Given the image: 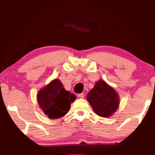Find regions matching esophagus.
Wrapping results in <instances>:
<instances>
[{
    "instance_id": "esophagus-1",
    "label": "esophagus",
    "mask_w": 155,
    "mask_h": 155,
    "mask_svg": "<svg viewBox=\"0 0 155 155\" xmlns=\"http://www.w3.org/2000/svg\"><path fill=\"white\" fill-rule=\"evenodd\" d=\"M78 97H79V98H80V99L84 98V94H83V93H80V94H78Z\"/></svg>"
}]
</instances>
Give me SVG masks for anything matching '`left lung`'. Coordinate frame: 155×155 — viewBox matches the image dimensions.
I'll use <instances>...</instances> for the list:
<instances>
[{"mask_svg": "<svg viewBox=\"0 0 155 155\" xmlns=\"http://www.w3.org/2000/svg\"><path fill=\"white\" fill-rule=\"evenodd\" d=\"M87 99L95 114L109 118L116 111L119 106V96L114 89L104 80H99L88 92Z\"/></svg>", "mask_w": 155, "mask_h": 155, "instance_id": "left-lung-1", "label": "left lung"}]
</instances>
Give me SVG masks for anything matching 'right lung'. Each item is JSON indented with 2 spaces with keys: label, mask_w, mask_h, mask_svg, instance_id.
Segmentation results:
<instances>
[{
  "label": "right lung",
  "mask_w": 155,
  "mask_h": 155,
  "mask_svg": "<svg viewBox=\"0 0 155 155\" xmlns=\"http://www.w3.org/2000/svg\"><path fill=\"white\" fill-rule=\"evenodd\" d=\"M37 98L45 115L51 119H57L68 112L76 96L65 90L60 80L55 79L38 92Z\"/></svg>",
  "instance_id": "right-lung-1"
}]
</instances>
